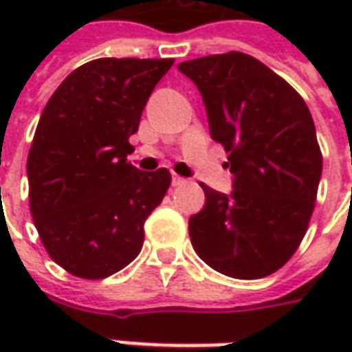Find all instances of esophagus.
Returning <instances> with one entry per match:
<instances>
[{"label": "esophagus", "instance_id": "obj_1", "mask_svg": "<svg viewBox=\"0 0 352 352\" xmlns=\"http://www.w3.org/2000/svg\"><path fill=\"white\" fill-rule=\"evenodd\" d=\"M171 184H173V186H183V184H186V179L181 175H173L171 177Z\"/></svg>", "mask_w": 352, "mask_h": 352}]
</instances>
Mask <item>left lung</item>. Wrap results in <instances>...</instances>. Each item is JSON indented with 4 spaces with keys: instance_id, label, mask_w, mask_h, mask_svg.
<instances>
[{
    "instance_id": "1",
    "label": "left lung",
    "mask_w": 352,
    "mask_h": 352,
    "mask_svg": "<svg viewBox=\"0 0 352 352\" xmlns=\"http://www.w3.org/2000/svg\"><path fill=\"white\" fill-rule=\"evenodd\" d=\"M206 103L211 138L228 154L234 190L207 184L188 221L194 251L234 279H262L287 264L315 209L322 154L302 96L256 58L226 52L179 64Z\"/></svg>"
}]
</instances>
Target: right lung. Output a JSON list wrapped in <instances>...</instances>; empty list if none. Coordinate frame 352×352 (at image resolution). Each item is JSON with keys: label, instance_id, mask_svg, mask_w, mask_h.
<instances>
[{"label": "right lung", "instance_id": "obj_1", "mask_svg": "<svg viewBox=\"0 0 352 352\" xmlns=\"http://www.w3.org/2000/svg\"><path fill=\"white\" fill-rule=\"evenodd\" d=\"M173 62L92 60L69 73L43 109L28 154L30 211L50 258L75 277L105 279L143 247V224L171 175L128 164L130 135Z\"/></svg>", "mask_w": 352, "mask_h": 352}]
</instances>
